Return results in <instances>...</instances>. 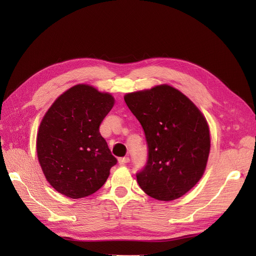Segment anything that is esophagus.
<instances>
[{"mask_svg":"<svg viewBox=\"0 0 256 256\" xmlns=\"http://www.w3.org/2000/svg\"><path fill=\"white\" fill-rule=\"evenodd\" d=\"M129 161H130L129 157H124V158H120V159H118V164H120V166H126Z\"/></svg>","mask_w":256,"mask_h":256,"instance_id":"esophagus-1","label":"esophagus"}]
</instances>
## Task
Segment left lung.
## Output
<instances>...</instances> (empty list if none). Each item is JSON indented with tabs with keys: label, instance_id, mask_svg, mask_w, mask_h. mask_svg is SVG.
Here are the masks:
<instances>
[{
	"label": "left lung",
	"instance_id": "obj_1",
	"mask_svg": "<svg viewBox=\"0 0 256 256\" xmlns=\"http://www.w3.org/2000/svg\"><path fill=\"white\" fill-rule=\"evenodd\" d=\"M125 102L145 132L148 159L136 180L147 196L173 200L202 178L210 150L205 116L171 85L128 92Z\"/></svg>",
	"mask_w": 256,
	"mask_h": 256
}]
</instances>
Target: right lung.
I'll use <instances>...</instances> for the list:
<instances>
[{"mask_svg":"<svg viewBox=\"0 0 256 256\" xmlns=\"http://www.w3.org/2000/svg\"><path fill=\"white\" fill-rule=\"evenodd\" d=\"M114 102L110 92L76 84L46 112L37 134V157L46 180L60 194L85 198L106 182L118 160L99 126Z\"/></svg>","mask_w":256,"mask_h":256,"instance_id":"1","label":"right lung"}]
</instances>
